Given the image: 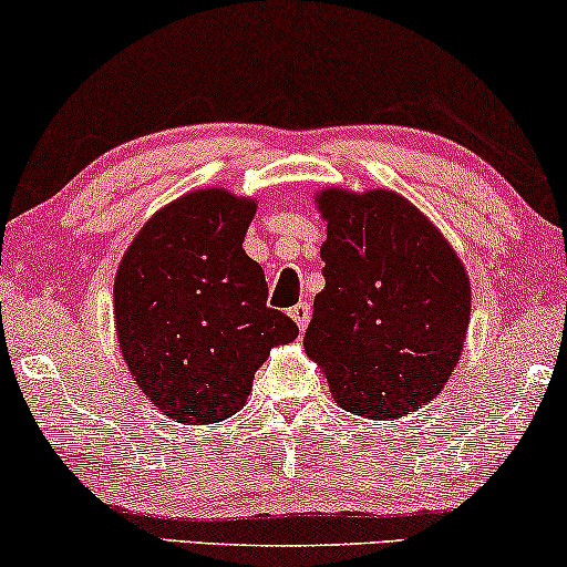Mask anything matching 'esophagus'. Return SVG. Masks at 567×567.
Returning a JSON list of instances; mask_svg holds the SVG:
<instances>
[{
    "label": "esophagus",
    "instance_id": "obj_1",
    "mask_svg": "<svg viewBox=\"0 0 567 567\" xmlns=\"http://www.w3.org/2000/svg\"><path fill=\"white\" fill-rule=\"evenodd\" d=\"M289 315H291V320L299 324V330H305L307 322H309V305H307V301H299L297 307L289 309Z\"/></svg>",
    "mask_w": 567,
    "mask_h": 567
}]
</instances>
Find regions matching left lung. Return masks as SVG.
I'll list each match as a JSON object with an SVG mask.
<instances>
[{"instance_id":"8db88e82","label":"left lung","mask_w":567,"mask_h":567,"mask_svg":"<svg viewBox=\"0 0 567 567\" xmlns=\"http://www.w3.org/2000/svg\"><path fill=\"white\" fill-rule=\"evenodd\" d=\"M328 219L324 289L305 348L343 410L402 417L436 398L460 361L470 281L444 235L392 190L317 196Z\"/></svg>"}]
</instances>
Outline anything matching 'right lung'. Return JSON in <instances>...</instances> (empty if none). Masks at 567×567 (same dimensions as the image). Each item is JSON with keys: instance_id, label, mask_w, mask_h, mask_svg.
Here are the masks:
<instances>
[{"instance_id": "1", "label": "right lung", "mask_w": 567, "mask_h": 567, "mask_svg": "<svg viewBox=\"0 0 567 567\" xmlns=\"http://www.w3.org/2000/svg\"><path fill=\"white\" fill-rule=\"evenodd\" d=\"M255 204L193 190L144 224L113 286L131 377L175 423H219L245 405L268 351L299 336L268 307L262 268L243 250Z\"/></svg>"}]
</instances>
